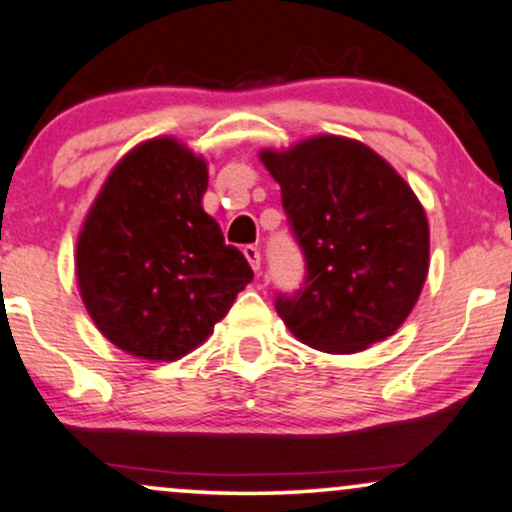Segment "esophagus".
Listing matches in <instances>:
<instances>
[{
  "label": "esophagus",
  "instance_id": "34e87169",
  "mask_svg": "<svg viewBox=\"0 0 512 512\" xmlns=\"http://www.w3.org/2000/svg\"><path fill=\"white\" fill-rule=\"evenodd\" d=\"M244 256H246V261H249V266L256 270H261V251L256 249V246H244Z\"/></svg>",
  "mask_w": 512,
  "mask_h": 512
}]
</instances>
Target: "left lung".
<instances>
[{
  "mask_svg": "<svg viewBox=\"0 0 512 512\" xmlns=\"http://www.w3.org/2000/svg\"><path fill=\"white\" fill-rule=\"evenodd\" d=\"M306 258L275 309L304 345L362 352L398 330L429 273V220L410 184L362 141L321 134L261 150Z\"/></svg>",
  "mask_w": 512,
  "mask_h": 512,
  "instance_id": "obj_1",
  "label": "left lung"
}]
</instances>
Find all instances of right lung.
<instances>
[{
  "mask_svg": "<svg viewBox=\"0 0 512 512\" xmlns=\"http://www.w3.org/2000/svg\"><path fill=\"white\" fill-rule=\"evenodd\" d=\"M208 162L158 136L107 174L76 239V280L95 328L148 362H174L208 340L254 280L203 210Z\"/></svg>",
  "mask_w": 512,
  "mask_h": 512,
  "instance_id": "obj_1",
  "label": "right lung"
}]
</instances>
